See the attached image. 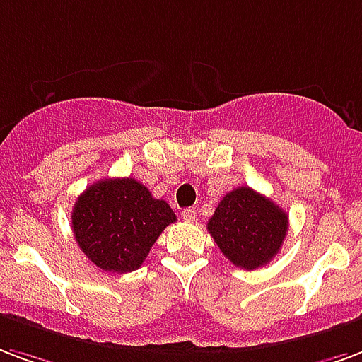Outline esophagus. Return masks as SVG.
I'll return each instance as SVG.
<instances>
[{"label": "esophagus", "instance_id": "1", "mask_svg": "<svg viewBox=\"0 0 362 362\" xmlns=\"http://www.w3.org/2000/svg\"><path fill=\"white\" fill-rule=\"evenodd\" d=\"M182 218H184V220H186V222H195V220H197V212L193 211V209H184V211H182Z\"/></svg>", "mask_w": 362, "mask_h": 362}]
</instances>
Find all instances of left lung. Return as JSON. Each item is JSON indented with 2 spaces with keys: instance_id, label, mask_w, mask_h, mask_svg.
Segmentation results:
<instances>
[{
  "instance_id": "1",
  "label": "left lung",
  "mask_w": 362,
  "mask_h": 362,
  "mask_svg": "<svg viewBox=\"0 0 362 362\" xmlns=\"http://www.w3.org/2000/svg\"><path fill=\"white\" fill-rule=\"evenodd\" d=\"M206 230L233 266L256 269L279 252L288 216L266 195L241 186L226 193Z\"/></svg>"
}]
</instances>
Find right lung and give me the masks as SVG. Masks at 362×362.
Masks as SVG:
<instances>
[{
  "instance_id": "obj_1",
  "label": "right lung",
  "mask_w": 362,
  "mask_h": 362,
  "mask_svg": "<svg viewBox=\"0 0 362 362\" xmlns=\"http://www.w3.org/2000/svg\"><path fill=\"white\" fill-rule=\"evenodd\" d=\"M176 220L163 199H156L134 178H106L89 186L71 211V230L85 256L104 272L129 273Z\"/></svg>"
}]
</instances>
